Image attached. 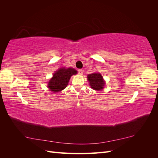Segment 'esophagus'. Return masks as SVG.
I'll return each instance as SVG.
<instances>
[{"mask_svg":"<svg viewBox=\"0 0 158 158\" xmlns=\"http://www.w3.org/2000/svg\"><path fill=\"white\" fill-rule=\"evenodd\" d=\"M78 74H79V75H80V76L83 74V70H82V69L78 70Z\"/></svg>","mask_w":158,"mask_h":158,"instance_id":"34e87169","label":"esophagus"}]
</instances>
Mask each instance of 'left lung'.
Masks as SVG:
<instances>
[{"mask_svg":"<svg viewBox=\"0 0 158 158\" xmlns=\"http://www.w3.org/2000/svg\"><path fill=\"white\" fill-rule=\"evenodd\" d=\"M90 87L94 90L102 91L106 85V81L99 73H94L87 76Z\"/></svg>","mask_w":158,"mask_h":158,"instance_id":"8db88e82","label":"left lung"}]
</instances>
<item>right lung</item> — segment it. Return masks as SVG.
Segmentation results:
<instances>
[{
    "instance_id": "add662e5",
    "label": "right lung",
    "mask_w": 158,
    "mask_h": 158,
    "mask_svg": "<svg viewBox=\"0 0 158 158\" xmlns=\"http://www.w3.org/2000/svg\"><path fill=\"white\" fill-rule=\"evenodd\" d=\"M76 74L77 70L73 68H60L52 74V77L47 84V87L52 92H60L67 86L71 76Z\"/></svg>"
}]
</instances>
